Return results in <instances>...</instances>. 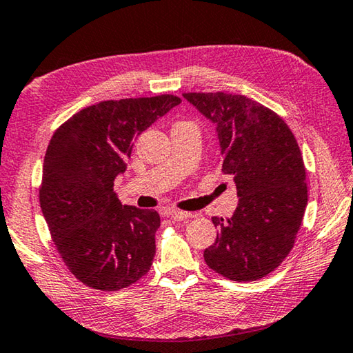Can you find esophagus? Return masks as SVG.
I'll return each mask as SVG.
<instances>
[{
  "label": "esophagus",
  "mask_w": 353,
  "mask_h": 353,
  "mask_svg": "<svg viewBox=\"0 0 353 353\" xmlns=\"http://www.w3.org/2000/svg\"><path fill=\"white\" fill-rule=\"evenodd\" d=\"M165 214L168 216L171 221H176V222H182V221H187V219H191V217H194L193 213H185V211H177V210L165 211Z\"/></svg>",
  "instance_id": "34e87169"
}]
</instances>
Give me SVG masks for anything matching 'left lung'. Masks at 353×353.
<instances>
[{
    "label": "left lung",
    "instance_id": "left-lung-1",
    "mask_svg": "<svg viewBox=\"0 0 353 353\" xmlns=\"http://www.w3.org/2000/svg\"><path fill=\"white\" fill-rule=\"evenodd\" d=\"M216 123L223 174L234 177L238 207L211 217L219 230L203 259L216 273L250 283L272 273L294 245L307 207L305 166L290 128L245 95L183 94Z\"/></svg>",
    "mask_w": 353,
    "mask_h": 353
}]
</instances>
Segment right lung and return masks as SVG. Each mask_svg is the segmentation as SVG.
Returning <instances> with one entry per match:
<instances>
[{
	"label": "right lung",
	"instance_id": "add662e5",
	"mask_svg": "<svg viewBox=\"0 0 353 353\" xmlns=\"http://www.w3.org/2000/svg\"><path fill=\"white\" fill-rule=\"evenodd\" d=\"M181 101L171 94L100 101L50 139L41 211L63 262L88 287L121 290L150 272L160 216L121 205L114 179L125 172L134 140Z\"/></svg>",
	"mask_w": 353,
	"mask_h": 353
}]
</instances>
